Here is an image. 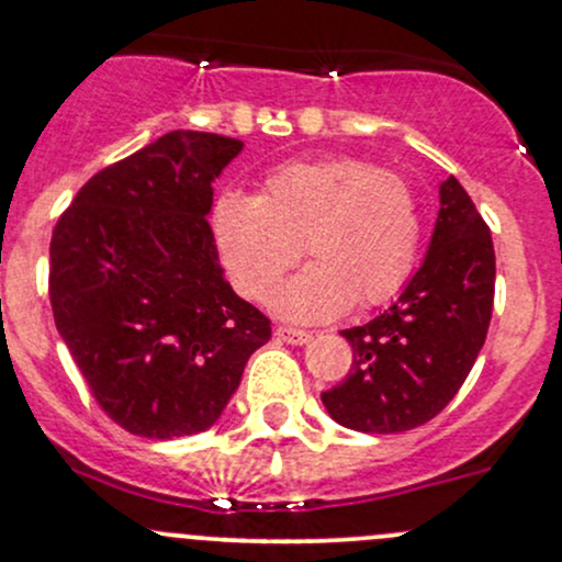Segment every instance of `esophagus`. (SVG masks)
<instances>
[{
  "label": "esophagus",
  "instance_id": "obj_1",
  "mask_svg": "<svg viewBox=\"0 0 562 562\" xmlns=\"http://www.w3.org/2000/svg\"><path fill=\"white\" fill-rule=\"evenodd\" d=\"M274 336L280 338V341L293 344V347H301V344H310L312 341V333L310 330L291 328V325H280V328L274 330Z\"/></svg>",
  "mask_w": 562,
  "mask_h": 562
}]
</instances>
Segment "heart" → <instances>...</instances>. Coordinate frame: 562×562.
Returning <instances> with one entry per match:
<instances>
[{"label": "heart", "instance_id": "1", "mask_svg": "<svg viewBox=\"0 0 562 562\" xmlns=\"http://www.w3.org/2000/svg\"><path fill=\"white\" fill-rule=\"evenodd\" d=\"M215 243L234 285L301 323L338 317L351 304L379 306L408 282L422 248V205L403 172L368 159L323 157L280 165L261 194H226L213 213Z\"/></svg>", "mask_w": 562, "mask_h": 562}]
</instances>
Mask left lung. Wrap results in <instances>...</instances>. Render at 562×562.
<instances>
[{"label":"left lung","mask_w":562,"mask_h":562,"mask_svg":"<svg viewBox=\"0 0 562 562\" xmlns=\"http://www.w3.org/2000/svg\"><path fill=\"white\" fill-rule=\"evenodd\" d=\"M496 252L488 224L451 176L422 269L371 323L341 330L347 379L323 392L341 427L394 435L431 422L461 390L491 325Z\"/></svg>","instance_id":"8db88e82"}]
</instances>
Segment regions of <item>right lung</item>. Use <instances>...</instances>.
Returning a JSON list of instances; mask_svg holds the SVG:
<instances>
[{
    "label": "right lung",
    "mask_w": 562,
    "mask_h": 562,
    "mask_svg": "<svg viewBox=\"0 0 562 562\" xmlns=\"http://www.w3.org/2000/svg\"><path fill=\"white\" fill-rule=\"evenodd\" d=\"M243 140L172 131L98 170L50 239V304L92 397L140 437L194 435L271 338L218 267L213 181Z\"/></svg>",
    "instance_id": "1"
}]
</instances>
